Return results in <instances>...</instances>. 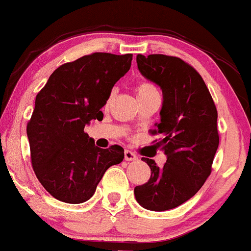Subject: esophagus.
<instances>
[{"instance_id":"34e87169","label":"esophagus","mask_w":251,"mask_h":251,"mask_svg":"<svg viewBox=\"0 0 251 251\" xmlns=\"http://www.w3.org/2000/svg\"><path fill=\"white\" fill-rule=\"evenodd\" d=\"M124 155H125V160L126 161H134L137 160V155L134 154L133 151H131V150H125V152H124Z\"/></svg>"}]
</instances>
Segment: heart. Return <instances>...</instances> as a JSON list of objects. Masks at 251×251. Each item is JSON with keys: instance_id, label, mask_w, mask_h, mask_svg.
Listing matches in <instances>:
<instances>
[{"instance_id": "heart-1", "label": "heart", "mask_w": 251, "mask_h": 251, "mask_svg": "<svg viewBox=\"0 0 251 251\" xmlns=\"http://www.w3.org/2000/svg\"><path fill=\"white\" fill-rule=\"evenodd\" d=\"M136 91H137V96H143V95L150 94V92H152V91H156V88H155L152 84L148 83V81H142V83H139L138 85H137ZM110 101H112V95L108 97L105 104H109Z\"/></svg>"}]
</instances>
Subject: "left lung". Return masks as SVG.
Masks as SVG:
<instances>
[{"mask_svg":"<svg viewBox=\"0 0 251 251\" xmlns=\"http://www.w3.org/2000/svg\"><path fill=\"white\" fill-rule=\"evenodd\" d=\"M137 65L142 75L162 90L161 119L151 133L162 134L157 144L167 161L159 167L142 157L151 174L134 188V196L146 209L165 212L195 196L212 172L219 147L218 112L200 73L179 57L138 54Z\"/></svg>","mask_w":251,"mask_h":251,"instance_id":"obj_1","label":"left lung"}]
</instances>
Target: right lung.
I'll return each mask as SVG.
<instances>
[{"mask_svg": "<svg viewBox=\"0 0 251 251\" xmlns=\"http://www.w3.org/2000/svg\"><path fill=\"white\" fill-rule=\"evenodd\" d=\"M131 61L132 54L85 55L56 68L37 94L26 127L31 162L39 183L59 201H88L105 171L123 161V148L96 147L84 127L103 119L101 108Z\"/></svg>", "mask_w": 251, "mask_h": 251, "instance_id": "1", "label": "right lung"}]
</instances>
